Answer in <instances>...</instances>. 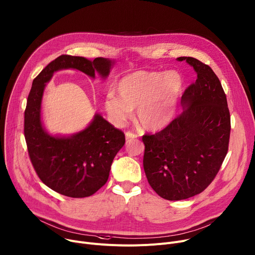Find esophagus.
<instances>
[{"label": "esophagus", "instance_id": "esophagus-1", "mask_svg": "<svg viewBox=\"0 0 255 255\" xmlns=\"http://www.w3.org/2000/svg\"><path fill=\"white\" fill-rule=\"evenodd\" d=\"M125 136H126V140H127V141H130V140H132V139H136V138L138 137L137 134L132 133L131 131H127L126 134H125Z\"/></svg>", "mask_w": 255, "mask_h": 255}]
</instances>
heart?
<instances>
[{
  "label": "heart",
  "instance_id": "heart-1",
  "mask_svg": "<svg viewBox=\"0 0 255 255\" xmlns=\"http://www.w3.org/2000/svg\"><path fill=\"white\" fill-rule=\"evenodd\" d=\"M184 87L178 72L138 70L123 77L116 86L119 95L108 93L106 111L117 126L125 124L137 109L143 128L155 131L164 128L172 119L176 103Z\"/></svg>",
  "mask_w": 255,
  "mask_h": 255
}]
</instances>
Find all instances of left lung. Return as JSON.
<instances>
[{"label":"left lung","instance_id":"1","mask_svg":"<svg viewBox=\"0 0 255 255\" xmlns=\"http://www.w3.org/2000/svg\"><path fill=\"white\" fill-rule=\"evenodd\" d=\"M186 60L197 80L181 96L186 110L164 129L144 135L143 167L150 187L161 198L179 201L208 188L228 152L230 112L222 85L208 65Z\"/></svg>","mask_w":255,"mask_h":255}]
</instances>
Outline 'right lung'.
<instances>
[{
	"label": "right lung",
	"instance_id": "right-lung-1",
	"mask_svg": "<svg viewBox=\"0 0 255 255\" xmlns=\"http://www.w3.org/2000/svg\"><path fill=\"white\" fill-rule=\"evenodd\" d=\"M112 65L107 58L93 61L62 54L48 63L33 80L24 114V135L34 170L51 190L70 198L94 195L108 180L111 164L125 144L124 133L97 114L88 128L71 137L48 135L41 124L40 109L45 83L53 72L76 68L95 78H106Z\"/></svg>",
	"mask_w": 255,
	"mask_h": 255
}]
</instances>
